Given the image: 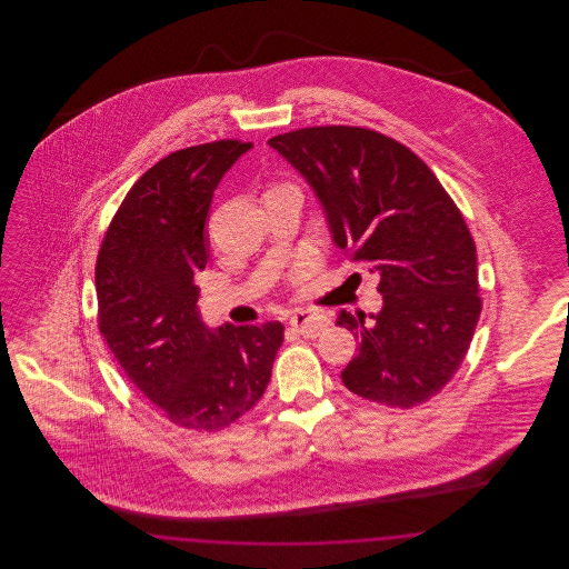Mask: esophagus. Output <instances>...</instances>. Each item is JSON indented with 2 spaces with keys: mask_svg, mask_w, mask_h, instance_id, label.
<instances>
[{
  "mask_svg": "<svg viewBox=\"0 0 569 569\" xmlns=\"http://www.w3.org/2000/svg\"><path fill=\"white\" fill-rule=\"evenodd\" d=\"M328 325H330L328 316L320 313V311H311V309L298 311L290 318V326L297 328L302 337H318V335L325 332Z\"/></svg>",
  "mask_w": 569,
  "mask_h": 569,
  "instance_id": "1",
  "label": "esophagus"
}]
</instances>
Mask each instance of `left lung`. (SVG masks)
<instances>
[{
	"instance_id": "obj_1",
	"label": "left lung",
	"mask_w": 569,
	"mask_h": 569,
	"mask_svg": "<svg viewBox=\"0 0 569 569\" xmlns=\"http://www.w3.org/2000/svg\"><path fill=\"white\" fill-rule=\"evenodd\" d=\"M269 144L316 191L335 244L379 274L373 325L346 309L337 318L360 341L346 388L381 406L429 401L457 373L482 311L459 207L406 144L367 128H302Z\"/></svg>"
}]
</instances>
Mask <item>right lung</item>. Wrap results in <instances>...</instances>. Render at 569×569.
I'll return each mask as SVG.
<instances>
[{
  "label": "right lung",
  "mask_w": 569,
  "mask_h": 569,
  "mask_svg": "<svg viewBox=\"0 0 569 569\" xmlns=\"http://www.w3.org/2000/svg\"><path fill=\"white\" fill-rule=\"evenodd\" d=\"M251 142L216 140L151 166L112 217L96 262L98 325L123 373L177 427L219 431L260 401L281 322L200 320L193 274L207 267L213 191Z\"/></svg>",
  "instance_id": "right-lung-1"
}]
</instances>
